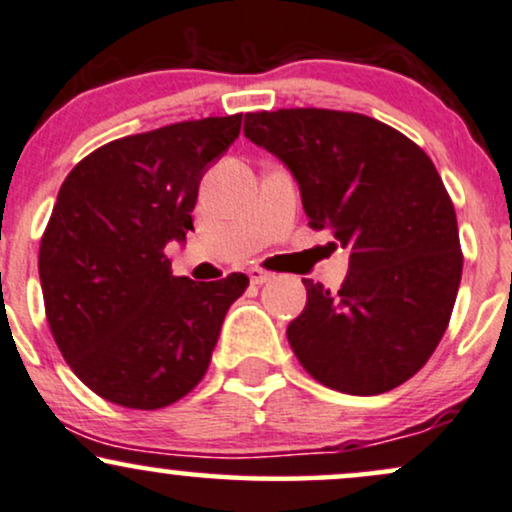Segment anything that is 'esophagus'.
Returning a JSON list of instances; mask_svg holds the SVG:
<instances>
[{"label":"esophagus","instance_id":"obj_1","mask_svg":"<svg viewBox=\"0 0 512 512\" xmlns=\"http://www.w3.org/2000/svg\"><path fill=\"white\" fill-rule=\"evenodd\" d=\"M270 278H273V273H268V270L263 268H249V280L254 282V285H263V282H268Z\"/></svg>","mask_w":512,"mask_h":512}]
</instances>
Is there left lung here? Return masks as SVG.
<instances>
[{
  "label": "left lung",
  "mask_w": 512,
  "mask_h": 512,
  "mask_svg": "<svg viewBox=\"0 0 512 512\" xmlns=\"http://www.w3.org/2000/svg\"><path fill=\"white\" fill-rule=\"evenodd\" d=\"M244 136L297 179L309 227L350 249L338 292L304 280L287 326L299 364L347 395L398 388L446 333L462 278L458 218L434 162L357 112H249Z\"/></svg>",
  "instance_id": "left-lung-1"
}]
</instances>
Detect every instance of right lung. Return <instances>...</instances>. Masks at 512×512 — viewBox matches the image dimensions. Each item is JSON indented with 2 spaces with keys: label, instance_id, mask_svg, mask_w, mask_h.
Masks as SVG:
<instances>
[{
  "label": "right lung",
  "instance_id": "1",
  "mask_svg": "<svg viewBox=\"0 0 512 512\" xmlns=\"http://www.w3.org/2000/svg\"><path fill=\"white\" fill-rule=\"evenodd\" d=\"M242 114L124 136L64 179L40 242L45 314L59 352L100 398L160 410L206 376L222 321L249 287L177 278L198 184L239 136Z\"/></svg>",
  "mask_w": 512,
  "mask_h": 512
}]
</instances>
